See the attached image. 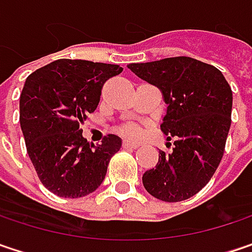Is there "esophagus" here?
<instances>
[{"instance_id":"34e87169","label":"esophagus","mask_w":252,"mask_h":252,"mask_svg":"<svg viewBox=\"0 0 252 252\" xmlns=\"http://www.w3.org/2000/svg\"><path fill=\"white\" fill-rule=\"evenodd\" d=\"M138 143H135V141H129V140H124L123 141V147L124 149H138Z\"/></svg>"}]
</instances>
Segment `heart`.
<instances>
[{
	"mask_svg": "<svg viewBox=\"0 0 252 252\" xmlns=\"http://www.w3.org/2000/svg\"><path fill=\"white\" fill-rule=\"evenodd\" d=\"M124 132H126V135L137 137V135H140V128L137 126H126V128H124Z\"/></svg>",
	"mask_w": 252,
	"mask_h": 252,
	"instance_id": "b5f03b06",
	"label": "heart"
}]
</instances>
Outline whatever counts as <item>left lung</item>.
I'll return each instance as SVG.
<instances>
[{
	"instance_id": "left-lung-1",
	"label": "left lung",
	"mask_w": 252,
	"mask_h": 252,
	"mask_svg": "<svg viewBox=\"0 0 252 252\" xmlns=\"http://www.w3.org/2000/svg\"><path fill=\"white\" fill-rule=\"evenodd\" d=\"M128 69L160 89L167 105L160 128L169 141L174 138L172 151H160L156 167L143 174V185L160 200H186L206 186L223 156L231 86L215 66L186 56L129 63Z\"/></svg>"
}]
</instances>
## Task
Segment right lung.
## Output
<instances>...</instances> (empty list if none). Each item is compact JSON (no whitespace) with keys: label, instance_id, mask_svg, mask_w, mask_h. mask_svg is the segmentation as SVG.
<instances>
[{"label":"right lung","instance_id":"add662e5","mask_svg":"<svg viewBox=\"0 0 252 252\" xmlns=\"http://www.w3.org/2000/svg\"><path fill=\"white\" fill-rule=\"evenodd\" d=\"M123 72L118 64L59 59L33 72L20 95V126L40 182L60 197L96 190L121 138L101 144L82 135L79 126L99 103L105 80Z\"/></svg>","mask_w":252,"mask_h":252}]
</instances>
